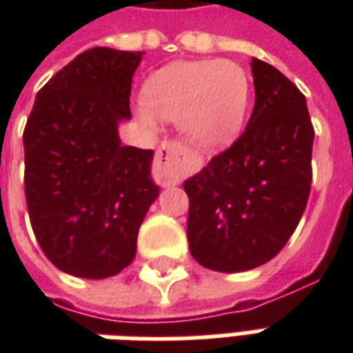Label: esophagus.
<instances>
[{"mask_svg":"<svg viewBox=\"0 0 353 353\" xmlns=\"http://www.w3.org/2000/svg\"><path fill=\"white\" fill-rule=\"evenodd\" d=\"M189 149L177 139H164L154 154V172L164 185L177 183L185 174V162Z\"/></svg>","mask_w":353,"mask_h":353,"instance_id":"1","label":"esophagus"}]
</instances>
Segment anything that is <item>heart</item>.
Instances as JSON below:
<instances>
[{"label":"heart","mask_w":353,"mask_h":353,"mask_svg":"<svg viewBox=\"0 0 353 353\" xmlns=\"http://www.w3.org/2000/svg\"><path fill=\"white\" fill-rule=\"evenodd\" d=\"M250 75L234 60H181L157 70L143 85L136 115L153 126L157 115L177 121L192 143L221 147L236 136L250 105Z\"/></svg>","instance_id":"heart-1"}]
</instances>
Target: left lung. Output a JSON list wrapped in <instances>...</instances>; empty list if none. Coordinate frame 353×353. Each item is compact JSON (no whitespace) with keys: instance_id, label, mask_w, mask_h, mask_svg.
Here are the masks:
<instances>
[{"instance_id":"left-lung-1","label":"left lung","mask_w":353,"mask_h":353,"mask_svg":"<svg viewBox=\"0 0 353 353\" xmlns=\"http://www.w3.org/2000/svg\"><path fill=\"white\" fill-rule=\"evenodd\" d=\"M255 105L242 136L183 183L194 261L217 272L265 265L295 232L312 183L306 98L274 65L252 60Z\"/></svg>"}]
</instances>
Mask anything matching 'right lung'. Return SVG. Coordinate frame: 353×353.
<instances>
[{
	"instance_id": "obj_1",
	"label": "right lung",
	"mask_w": 353,
	"mask_h": 353,
	"mask_svg": "<svg viewBox=\"0 0 353 353\" xmlns=\"http://www.w3.org/2000/svg\"><path fill=\"white\" fill-rule=\"evenodd\" d=\"M143 52L94 47L37 92L24 128V192L43 253L62 272L101 280L136 255L159 196L151 149L123 145L132 77Z\"/></svg>"
}]
</instances>
